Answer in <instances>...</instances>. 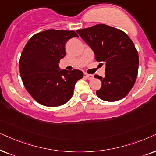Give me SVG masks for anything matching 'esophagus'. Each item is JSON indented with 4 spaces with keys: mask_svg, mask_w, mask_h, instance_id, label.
I'll list each match as a JSON object with an SVG mask.
<instances>
[{
    "mask_svg": "<svg viewBox=\"0 0 156 156\" xmlns=\"http://www.w3.org/2000/svg\"><path fill=\"white\" fill-rule=\"evenodd\" d=\"M85 77L87 78V79L88 80H92L93 78V75H90V74H85Z\"/></svg>",
    "mask_w": 156,
    "mask_h": 156,
    "instance_id": "34e87169",
    "label": "esophagus"
}]
</instances>
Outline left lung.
<instances>
[{"instance_id":"obj_1","label":"left lung","mask_w":156,"mask_h":156,"mask_svg":"<svg viewBox=\"0 0 156 156\" xmlns=\"http://www.w3.org/2000/svg\"><path fill=\"white\" fill-rule=\"evenodd\" d=\"M77 33L94 52L95 59L106 65L105 77L94 76L102 83L97 96L109 102L126 97L136 83L138 70V53L131 39L123 30L105 24Z\"/></svg>"}]
</instances>
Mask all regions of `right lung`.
Returning <instances> with one entry per match:
<instances>
[{"label": "right lung", "instance_id": "add662e5", "mask_svg": "<svg viewBox=\"0 0 156 156\" xmlns=\"http://www.w3.org/2000/svg\"><path fill=\"white\" fill-rule=\"evenodd\" d=\"M78 37L73 30H47L33 35L23 50L19 70L25 88L35 101L48 107H58L71 98L81 70H59L66 55L65 45Z\"/></svg>", "mask_w": 156, "mask_h": 156}]
</instances>
